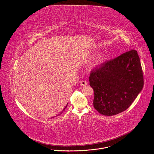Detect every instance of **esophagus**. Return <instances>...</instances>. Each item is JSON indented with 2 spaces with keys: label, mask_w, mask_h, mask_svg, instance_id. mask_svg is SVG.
<instances>
[{
  "label": "esophagus",
  "mask_w": 154,
  "mask_h": 154,
  "mask_svg": "<svg viewBox=\"0 0 154 154\" xmlns=\"http://www.w3.org/2000/svg\"><path fill=\"white\" fill-rule=\"evenodd\" d=\"M80 84L81 86H85L87 84V82H86L85 80H82L81 82H80Z\"/></svg>",
  "instance_id": "obj_1"
}]
</instances>
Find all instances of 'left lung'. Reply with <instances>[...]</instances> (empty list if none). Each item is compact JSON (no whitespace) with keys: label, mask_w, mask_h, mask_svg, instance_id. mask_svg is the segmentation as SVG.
Instances as JSON below:
<instances>
[{"label":"left lung","mask_w":154,"mask_h":154,"mask_svg":"<svg viewBox=\"0 0 154 154\" xmlns=\"http://www.w3.org/2000/svg\"><path fill=\"white\" fill-rule=\"evenodd\" d=\"M94 107L105 116L120 113L132 104L144 85L143 72L136 50L106 60L91 72Z\"/></svg>","instance_id":"left-lung-1"}]
</instances>
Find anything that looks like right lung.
<instances>
[{"label": "right lung", "mask_w": 154, "mask_h": 154, "mask_svg": "<svg viewBox=\"0 0 154 154\" xmlns=\"http://www.w3.org/2000/svg\"><path fill=\"white\" fill-rule=\"evenodd\" d=\"M67 105H66V107H65V108H64L63 110V111H62V112H61V113H60V114H59V115H60V114H61V113H62V112H63L64 110H65V109L66 108V107H67Z\"/></svg>", "instance_id": "right-lung-1"}]
</instances>
